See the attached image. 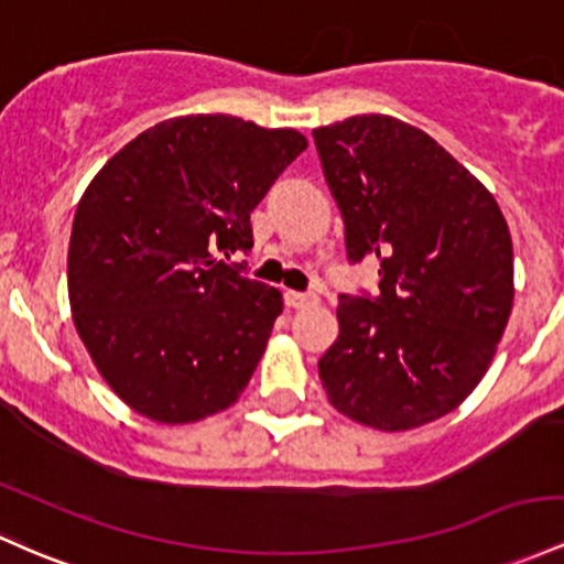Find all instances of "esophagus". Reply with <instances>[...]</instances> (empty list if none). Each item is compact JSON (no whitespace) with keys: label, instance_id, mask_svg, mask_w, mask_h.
Returning a JSON list of instances; mask_svg holds the SVG:
<instances>
[{"label":"esophagus","instance_id":"1","mask_svg":"<svg viewBox=\"0 0 564 564\" xmlns=\"http://www.w3.org/2000/svg\"><path fill=\"white\" fill-rule=\"evenodd\" d=\"M283 300H286L289 307H294V311H300V307L313 305L315 294H311V292H286V294H283Z\"/></svg>","mask_w":564,"mask_h":564}]
</instances>
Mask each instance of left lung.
<instances>
[{
  "mask_svg": "<svg viewBox=\"0 0 564 564\" xmlns=\"http://www.w3.org/2000/svg\"><path fill=\"white\" fill-rule=\"evenodd\" d=\"M313 139L348 262H380L377 296L339 294V337L318 377L356 423L417 429L490 367L513 302L509 227L453 154L395 117H348Z\"/></svg>",
  "mask_w": 564,
  "mask_h": 564,
  "instance_id": "8db88e82",
  "label": "left lung"
}]
</instances>
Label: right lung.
<instances>
[{
    "instance_id": "add662e5",
    "label": "right lung",
    "mask_w": 564,
    "mask_h": 564,
    "mask_svg": "<svg viewBox=\"0 0 564 564\" xmlns=\"http://www.w3.org/2000/svg\"><path fill=\"white\" fill-rule=\"evenodd\" d=\"M305 150L292 128L176 117L85 189L69 243L74 326L135 412L192 423L249 386L283 302L230 257L251 251V212Z\"/></svg>"
}]
</instances>
